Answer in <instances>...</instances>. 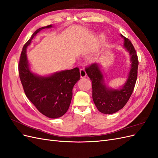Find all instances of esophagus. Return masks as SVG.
Returning a JSON list of instances; mask_svg holds the SVG:
<instances>
[{
	"instance_id": "1",
	"label": "esophagus",
	"mask_w": 158,
	"mask_h": 158,
	"mask_svg": "<svg viewBox=\"0 0 158 158\" xmlns=\"http://www.w3.org/2000/svg\"><path fill=\"white\" fill-rule=\"evenodd\" d=\"M80 77L81 78H85L87 75L86 72H85L84 69H81L80 70Z\"/></svg>"
}]
</instances>
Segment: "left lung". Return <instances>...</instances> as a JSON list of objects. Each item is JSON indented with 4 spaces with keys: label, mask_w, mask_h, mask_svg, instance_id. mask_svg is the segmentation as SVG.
<instances>
[{
    "label": "left lung",
    "mask_w": 158,
    "mask_h": 158,
    "mask_svg": "<svg viewBox=\"0 0 158 158\" xmlns=\"http://www.w3.org/2000/svg\"><path fill=\"white\" fill-rule=\"evenodd\" d=\"M125 40V46L131 55V68L127 82L118 89H108L104 82L103 76L99 66L93 63L85 68V72L92 80V98L99 112L113 114L121 109L130 99L135 86L138 75V59L136 51L128 38L121 35Z\"/></svg>",
    "instance_id": "8db88e82"
}]
</instances>
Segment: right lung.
<instances>
[{
	"label": "right lung",
	"mask_w": 158,
	"mask_h": 158,
	"mask_svg": "<svg viewBox=\"0 0 158 158\" xmlns=\"http://www.w3.org/2000/svg\"><path fill=\"white\" fill-rule=\"evenodd\" d=\"M51 25L42 27L33 33L23 45L18 64L19 76L25 94L41 113L55 118L62 117L68 111L73 98V88L80 78L78 67L63 70L50 76L40 77L29 69L26 49L37 33Z\"/></svg>",
	"instance_id": "obj_1"
}]
</instances>
